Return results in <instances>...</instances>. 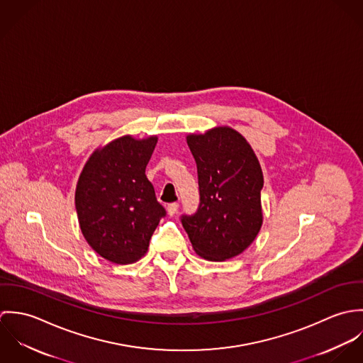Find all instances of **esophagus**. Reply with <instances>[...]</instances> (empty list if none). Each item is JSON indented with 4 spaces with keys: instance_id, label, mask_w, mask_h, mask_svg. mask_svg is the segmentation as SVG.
Returning <instances> with one entry per match:
<instances>
[{
    "instance_id": "34e87169",
    "label": "esophagus",
    "mask_w": 363,
    "mask_h": 363,
    "mask_svg": "<svg viewBox=\"0 0 363 363\" xmlns=\"http://www.w3.org/2000/svg\"><path fill=\"white\" fill-rule=\"evenodd\" d=\"M177 209H179V204H177V203H172V204L167 206V213H169L170 216H173V215L177 212Z\"/></svg>"
}]
</instances>
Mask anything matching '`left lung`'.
I'll use <instances>...</instances> for the list:
<instances>
[{
    "mask_svg": "<svg viewBox=\"0 0 363 363\" xmlns=\"http://www.w3.org/2000/svg\"><path fill=\"white\" fill-rule=\"evenodd\" d=\"M197 163L200 206L182 215L193 249L209 261L243 253L262 225L259 159L246 138L230 127L187 135Z\"/></svg>",
    "mask_w": 363,
    "mask_h": 363,
    "instance_id": "8db88e82",
    "label": "left lung"
}]
</instances>
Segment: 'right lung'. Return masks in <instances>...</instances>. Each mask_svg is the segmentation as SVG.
I'll return each mask as SVG.
<instances>
[{"label": "right lung", "mask_w": 363, "mask_h": 363, "mask_svg": "<svg viewBox=\"0 0 363 363\" xmlns=\"http://www.w3.org/2000/svg\"><path fill=\"white\" fill-rule=\"evenodd\" d=\"M157 137H120L85 163L75 190L79 226L88 245L114 264L141 259L164 208L156 200L145 169Z\"/></svg>", "instance_id": "1"}]
</instances>
